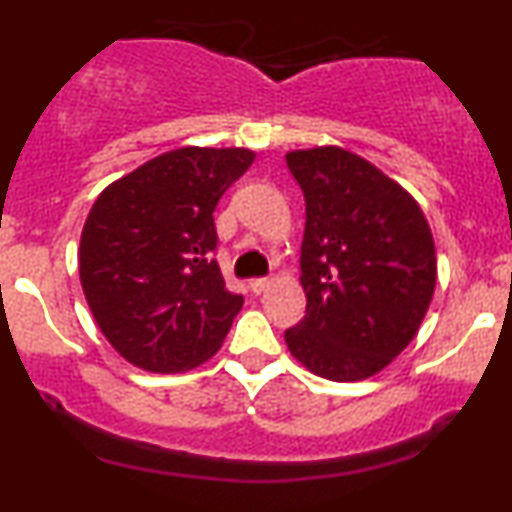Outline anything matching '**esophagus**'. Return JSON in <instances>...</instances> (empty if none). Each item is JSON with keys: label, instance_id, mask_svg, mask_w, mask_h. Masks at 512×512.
<instances>
[{"label": "esophagus", "instance_id": "esophagus-1", "mask_svg": "<svg viewBox=\"0 0 512 512\" xmlns=\"http://www.w3.org/2000/svg\"><path fill=\"white\" fill-rule=\"evenodd\" d=\"M269 286H272V279H267V276H264V279H252V281H250V291H252V293L267 291Z\"/></svg>", "mask_w": 512, "mask_h": 512}]
</instances>
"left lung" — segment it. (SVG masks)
<instances>
[{
    "label": "left lung",
    "instance_id": "obj_1",
    "mask_svg": "<svg viewBox=\"0 0 512 512\" xmlns=\"http://www.w3.org/2000/svg\"><path fill=\"white\" fill-rule=\"evenodd\" d=\"M305 195L303 322L286 331L300 365L362 381L417 336L436 288L432 229L417 200L365 157L336 145L293 150Z\"/></svg>",
    "mask_w": 512,
    "mask_h": 512
}]
</instances>
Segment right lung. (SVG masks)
Listing matches in <instances>:
<instances>
[{"label":"right lung","instance_id":"1","mask_svg":"<svg viewBox=\"0 0 512 512\" xmlns=\"http://www.w3.org/2000/svg\"><path fill=\"white\" fill-rule=\"evenodd\" d=\"M252 162L248 147H178L97 195L80 233V286L131 365L188 372L224 343L243 295L226 288L212 257V212Z\"/></svg>","mask_w":512,"mask_h":512}]
</instances>
